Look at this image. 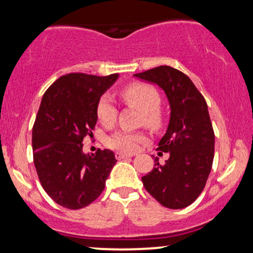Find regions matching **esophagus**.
Listing matches in <instances>:
<instances>
[{
  "label": "esophagus",
  "instance_id": "esophagus-1",
  "mask_svg": "<svg viewBox=\"0 0 253 253\" xmlns=\"http://www.w3.org/2000/svg\"><path fill=\"white\" fill-rule=\"evenodd\" d=\"M115 157H117V159H119V161H121V159L133 157V155H129V153H124V152H117L115 153Z\"/></svg>",
  "mask_w": 253,
  "mask_h": 253
}]
</instances>
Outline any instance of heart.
I'll return each instance as SVG.
<instances>
[{
	"label": "heart",
	"mask_w": 253,
	"mask_h": 253,
	"mask_svg": "<svg viewBox=\"0 0 253 253\" xmlns=\"http://www.w3.org/2000/svg\"><path fill=\"white\" fill-rule=\"evenodd\" d=\"M121 96L127 103L144 113V120L147 126L155 127L159 124L158 110L161 108V97L157 90L149 84H132L121 92ZM98 121L104 126H109L117 118V108L108 95H103L98 100L96 106ZM146 140L141 133L119 130L107 139V145L112 149L124 152H133L138 149L139 144Z\"/></svg>",
	"instance_id": "b5f03b06"
}]
</instances>
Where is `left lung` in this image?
<instances>
[{
	"label": "left lung",
	"mask_w": 253,
	"mask_h": 253,
	"mask_svg": "<svg viewBox=\"0 0 253 253\" xmlns=\"http://www.w3.org/2000/svg\"><path fill=\"white\" fill-rule=\"evenodd\" d=\"M133 76L157 84L167 95L170 120L158 150L169 159L141 177L145 189L162 206L182 210L202 193L214 158V130L206 100L187 75L162 65ZM159 152V153H162Z\"/></svg>",
	"instance_id": "8db88e82"
}]
</instances>
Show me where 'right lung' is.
Masks as SVG:
<instances>
[{
	"mask_svg": "<svg viewBox=\"0 0 253 253\" xmlns=\"http://www.w3.org/2000/svg\"><path fill=\"white\" fill-rule=\"evenodd\" d=\"M119 78L69 74L43 94L32 132L33 159L43 190L69 210L86 207L101 195L117 163L114 153L83 152V139L92 135L100 97Z\"/></svg>",
	"mask_w": 253,
	"mask_h": 253,
	"instance_id": "1",
	"label": "right lung"
}]
</instances>
